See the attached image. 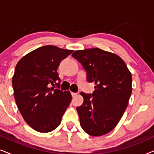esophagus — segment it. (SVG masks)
Masks as SVG:
<instances>
[{
    "label": "esophagus",
    "mask_w": 154,
    "mask_h": 154,
    "mask_svg": "<svg viewBox=\"0 0 154 154\" xmlns=\"http://www.w3.org/2000/svg\"><path fill=\"white\" fill-rule=\"evenodd\" d=\"M71 95H72V97H75L77 95V93H75V92H71Z\"/></svg>",
    "instance_id": "1"
}]
</instances>
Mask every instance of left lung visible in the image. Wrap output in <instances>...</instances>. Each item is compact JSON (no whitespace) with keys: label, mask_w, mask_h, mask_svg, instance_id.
I'll return each instance as SVG.
<instances>
[{"label":"left lung","mask_w":154,"mask_h":154,"mask_svg":"<svg viewBox=\"0 0 154 154\" xmlns=\"http://www.w3.org/2000/svg\"><path fill=\"white\" fill-rule=\"evenodd\" d=\"M94 83L92 94L81 92L83 103L77 107L81 128L92 136L111 131L121 120L132 93V74L116 54L100 48L76 50L72 54Z\"/></svg>","instance_id":"obj_1"}]
</instances>
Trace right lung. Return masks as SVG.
Segmentation results:
<instances>
[{
  "mask_svg": "<svg viewBox=\"0 0 154 154\" xmlns=\"http://www.w3.org/2000/svg\"><path fill=\"white\" fill-rule=\"evenodd\" d=\"M73 50L54 45L38 48L21 58L12 79L14 97L23 119L40 132H51L60 125L71 103L69 91L54 89L60 86L57 72L61 61Z\"/></svg>",
  "mask_w": 154,
  "mask_h": 154,
  "instance_id": "obj_1",
  "label": "right lung"
}]
</instances>
